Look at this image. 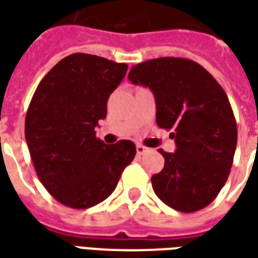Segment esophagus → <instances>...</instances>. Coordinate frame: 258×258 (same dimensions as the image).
<instances>
[{
	"instance_id": "34e87169",
	"label": "esophagus",
	"mask_w": 258,
	"mask_h": 258,
	"mask_svg": "<svg viewBox=\"0 0 258 258\" xmlns=\"http://www.w3.org/2000/svg\"><path fill=\"white\" fill-rule=\"evenodd\" d=\"M148 151H149V148L144 147V145H140V144H138V145H137V154H138V155H144V154H147Z\"/></svg>"
}]
</instances>
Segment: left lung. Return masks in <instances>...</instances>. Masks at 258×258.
<instances>
[{
  "label": "left lung",
  "mask_w": 258,
  "mask_h": 258,
  "mask_svg": "<svg viewBox=\"0 0 258 258\" xmlns=\"http://www.w3.org/2000/svg\"><path fill=\"white\" fill-rule=\"evenodd\" d=\"M128 79L154 92L156 123L176 142L174 154L159 149L165 166L151 179L155 194L180 212L203 210L225 185L235 156L237 125L226 93L204 67L180 57L137 64Z\"/></svg>",
  "instance_id": "8db88e82"
}]
</instances>
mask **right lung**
Instances as JSON below:
<instances>
[{
    "label": "right lung",
    "mask_w": 258,
    "mask_h": 258,
    "mask_svg": "<svg viewBox=\"0 0 258 258\" xmlns=\"http://www.w3.org/2000/svg\"><path fill=\"white\" fill-rule=\"evenodd\" d=\"M127 68L71 54L46 74L30 100L25 118L30 158L41 184L66 207L85 210L104 201L134 159V142L106 145L95 133Z\"/></svg>",
    "instance_id": "1"
}]
</instances>
